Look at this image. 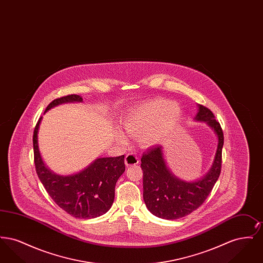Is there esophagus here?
<instances>
[{
  "label": "esophagus",
  "mask_w": 263,
  "mask_h": 263,
  "mask_svg": "<svg viewBox=\"0 0 263 263\" xmlns=\"http://www.w3.org/2000/svg\"><path fill=\"white\" fill-rule=\"evenodd\" d=\"M139 163V159H138L137 155L135 154H128L125 157V164L127 166L130 165H134Z\"/></svg>",
  "instance_id": "1"
}]
</instances>
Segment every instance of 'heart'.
<instances>
[{"instance_id": "heart-1", "label": "heart", "mask_w": 263, "mask_h": 263, "mask_svg": "<svg viewBox=\"0 0 263 263\" xmlns=\"http://www.w3.org/2000/svg\"><path fill=\"white\" fill-rule=\"evenodd\" d=\"M181 115L180 106L165 99L146 100L128 110L121 119L126 133L138 138L141 146L153 148L170 135ZM117 140L124 144L125 135L116 133Z\"/></svg>"}]
</instances>
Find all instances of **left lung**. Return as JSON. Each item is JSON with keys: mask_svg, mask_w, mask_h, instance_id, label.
Returning a JSON list of instances; mask_svg holds the SVG:
<instances>
[{"mask_svg": "<svg viewBox=\"0 0 263 263\" xmlns=\"http://www.w3.org/2000/svg\"><path fill=\"white\" fill-rule=\"evenodd\" d=\"M194 120L205 122L218 139L217 150L208 173L193 181H185L172 173L158 145L143 154V197L148 210L165 220H176L196 210L206 200L221 174L224 136L219 122L210 109L198 104Z\"/></svg>", "mask_w": 263, "mask_h": 263, "instance_id": "1", "label": "left lung"}]
</instances>
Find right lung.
Wrapping results in <instances>:
<instances>
[{
  "instance_id": "right-lung-1",
  "label": "right lung",
  "mask_w": 263,
  "mask_h": 263,
  "mask_svg": "<svg viewBox=\"0 0 263 263\" xmlns=\"http://www.w3.org/2000/svg\"><path fill=\"white\" fill-rule=\"evenodd\" d=\"M82 101L78 95L66 96L53 100L45 112L59 104ZM41 120L42 117L33 133L34 163L38 177L51 198L64 211L79 219H92L105 214L112 206L116 182L125 172L124 155L98 158L74 175H57L46 166L39 152L38 130Z\"/></svg>"
}]
</instances>
